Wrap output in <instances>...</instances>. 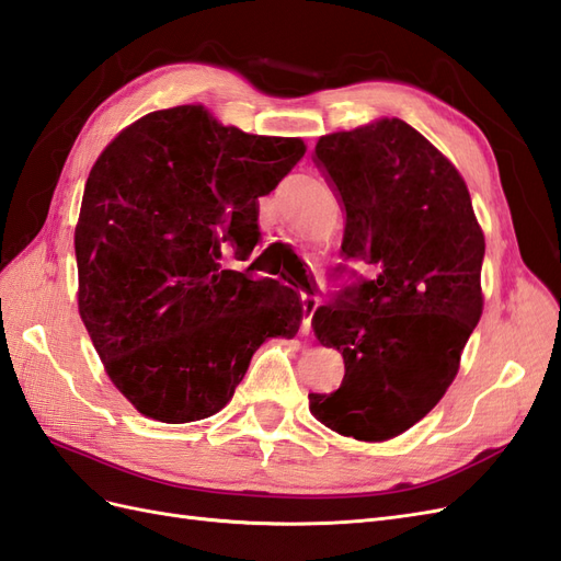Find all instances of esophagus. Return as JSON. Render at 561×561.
Segmentation results:
<instances>
[{
	"instance_id": "esophagus-1",
	"label": "esophagus",
	"mask_w": 561,
	"mask_h": 561,
	"mask_svg": "<svg viewBox=\"0 0 561 561\" xmlns=\"http://www.w3.org/2000/svg\"><path fill=\"white\" fill-rule=\"evenodd\" d=\"M300 304H304V322H300V329H304V332L308 334L310 329H312V314H314V310H318V306H320V298L314 296V294H300Z\"/></svg>"
}]
</instances>
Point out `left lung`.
I'll use <instances>...</instances> for the list:
<instances>
[{
  "label": "left lung",
  "instance_id": "8db88e82",
  "mask_svg": "<svg viewBox=\"0 0 561 561\" xmlns=\"http://www.w3.org/2000/svg\"><path fill=\"white\" fill-rule=\"evenodd\" d=\"M314 163L346 210L341 253L363 261L312 314L314 336L343 355L334 393H310L324 426L389 440L448 391L481 320L483 232L457 168L400 118L320 137Z\"/></svg>",
  "mask_w": 561,
  "mask_h": 561
}]
</instances>
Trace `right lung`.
<instances>
[{
  "label": "right lung",
  "mask_w": 561,
  "mask_h": 561,
  "mask_svg": "<svg viewBox=\"0 0 561 561\" xmlns=\"http://www.w3.org/2000/svg\"><path fill=\"white\" fill-rule=\"evenodd\" d=\"M304 153L298 137L247 135L204 106H175L125 127L96 158L76 227L78 308L144 417H210L263 341L296 336L294 286L229 270L222 255L249 261L257 196Z\"/></svg>",
  "instance_id": "obj_1"
}]
</instances>
